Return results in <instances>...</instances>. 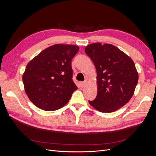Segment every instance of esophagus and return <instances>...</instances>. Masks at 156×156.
<instances>
[{
    "mask_svg": "<svg viewBox=\"0 0 156 156\" xmlns=\"http://www.w3.org/2000/svg\"><path fill=\"white\" fill-rule=\"evenodd\" d=\"M80 87H81V88H83V87H84V86H85V84H86V82H81V83H80Z\"/></svg>",
    "mask_w": 156,
    "mask_h": 156,
    "instance_id": "obj_1",
    "label": "esophagus"
}]
</instances>
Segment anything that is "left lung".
<instances>
[{
    "label": "left lung",
    "mask_w": 156,
    "mask_h": 156,
    "mask_svg": "<svg viewBox=\"0 0 156 156\" xmlns=\"http://www.w3.org/2000/svg\"><path fill=\"white\" fill-rule=\"evenodd\" d=\"M97 72L98 94L88 101L96 110L112 112L125 105L133 96L139 75L132 59L111 44L94 43L84 49Z\"/></svg>",
    "instance_id": "8db88e82"
}]
</instances>
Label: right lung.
Wrapping results in <instances>:
<instances>
[{
	"label": "right lung",
	"mask_w": 156,
	"mask_h": 156,
	"mask_svg": "<svg viewBox=\"0 0 156 156\" xmlns=\"http://www.w3.org/2000/svg\"><path fill=\"white\" fill-rule=\"evenodd\" d=\"M78 51L77 45L56 44L27 64L23 82L27 95L36 107L56 111L69 101L77 89L72 79V60Z\"/></svg>",
	"instance_id": "1"
}]
</instances>
